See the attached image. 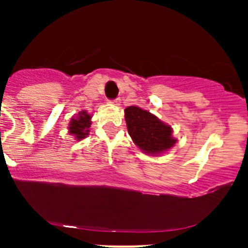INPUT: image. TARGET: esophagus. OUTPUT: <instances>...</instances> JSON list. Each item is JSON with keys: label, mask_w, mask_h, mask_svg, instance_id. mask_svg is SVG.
<instances>
[{"label": "esophagus", "mask_w": 248, "mask_h": 248, "mask_svg": "<svg viewBox=\"0 0 248 248\" xmlns=\"http://www.w3.org/2000/svg\"><path fill=\"white\" fill-rule=\"evenodd\" d=\"M112 104H114V105H120V98H116V99H113L112 101Z\"/></svg>", "instance_id": "esophagus-1"}]
</instances>
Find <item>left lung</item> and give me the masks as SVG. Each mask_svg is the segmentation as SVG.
I'll use <instances>...</instances> for the list:
<instances>
[{
	"mask_svg": "<svg viewBox=\"0 0 248 248\" xmlns=\"http://www.w3.org/2000/svg\"><path fill=\"white\" fill-rule=\"evenodd\" d=\"M128 134L134 143L147 154H161L176 143L171 127L158 120L155 115L136 106L124 109Z\"/></svg>",
	"mask_w": 248,
	"mask_h": 248,
	"instance_id": "8db88e82",
	"label": "left lung"
}]
</instances>
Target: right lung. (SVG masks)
Returning a JSON list of instances; mask_svg holds the SVG:
<instances>
[{
  "instance_id": "obj_1",
  "label": "right lung",
  "mask_w": 248,
  "mask_h": 248,
  "mask_svg": "<svg viewBox=\"0 0 248 248\" xmlns=\"http://www.w3.org/2000/svg\"><path fill=\"white\" fill-rule=\"evenodd\" d=\"M91 115L87 114L85 110H82L78 114L77 118H73L70 122V134H73L78 140L86 138L88 135V128L91 127Z\"/></svg>"
}]
</instances>
